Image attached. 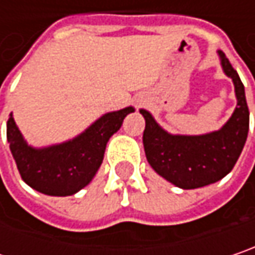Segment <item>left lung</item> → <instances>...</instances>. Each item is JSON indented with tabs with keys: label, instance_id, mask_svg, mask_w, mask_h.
<instances>
[{
	"label": "left lung",
	"instance_id": "left-lung-1",
	"mask_svg": "<svg viewBox=\"0 0 255 255\" xmlns=\"http://www.w3.org/2000/svg\"><path fill=\"white\" fill-rule=\"evenodd\" d=\"M219 56L238 99L234 115L221 130L202 136H174L162 130L146 110H140L145 118L143 148L148 162L165 180L186 190L224 178L237 164L248 135L250 112L244 84L225 53L219 50Z\"/></svg>",
	"mask_w": 255,
	"mask_h": 255
}]
</instances>
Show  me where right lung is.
Instances as JSON below:
<instances>
[{
  "mask_svg": "<svg viewBox=\"0 0 255 255\" xmlns=\"http://www.w3.org/2000/svg\"><path fill=\"white\" fill-rule=\"evenodd\" d=\"M132 107L107 113L78 137L45 149L28 146L9 115L7 139L21 178L49 196H71L85 187L100 168L106 145Z\"/></svg>",
  "mask_w": 255,
  "mask_h": 255,
  "instance_id": "obj_1",
  "label": "right lung"
}]
</instances>
